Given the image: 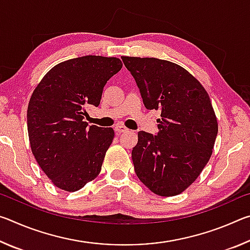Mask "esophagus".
Returning a JSON list of instances; mask_svg holds the SVG:
<instances>
[{"mask_svg": "<svg viewBox=\"0 0 250 250\" xmlns=\"http://www.w3.org/2000/svg\"><path fill=\"white\" fill-rule=\"evenodd\" d=\"M115 131L117 133H124V132H126V131H128V128H126V126H125L124 125H117L116 126H115Z\"/></svg>", "mask_w": 250, "mask_h": 250, "instance_id": "34e87169", "label": "esophagus"}]
</instances>
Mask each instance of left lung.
<instances>
[{
  "label": "left lung",
  "instance_id": "left-lung-1",
  "mask_svg": "<svg viewBox=\"0 0 250 250\" xmlns=\"http://www.w3.org/2000/svg\"><path fill=\"white\" fill-rule=\"evenodd\" d=\"M146 108L161 110L159 132L140 131L132 150L135 174L160 196L188 188L208 162L218 131L209 96L196 78L174 62L121 57Z\"/></svg>",
  "mask_w": 250,
  "mask_h": 250
}]
</instances>
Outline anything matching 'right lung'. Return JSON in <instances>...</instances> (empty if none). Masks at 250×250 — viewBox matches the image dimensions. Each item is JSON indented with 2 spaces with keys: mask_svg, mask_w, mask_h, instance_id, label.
<instances>
[{
  "mask_svg": "<svg viewBox=\"0 0 250 250\" xmlns=\"http://www.w3.org/2000/svg\"><path fill=\"white\" fill-rule=\"evenodd\" d=\"M122 68L116 57L88 56L53 67L34 90L27 130L34 156L55 186L76 192L98 176L112 143V128L83 121L98 107L104 84Z\"/></svg>",
  "mask_w": 250,
  "mask_h": 250,
  "instance_id": "1",
  "label": "right lung"
}]
</instances>
